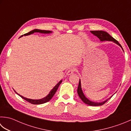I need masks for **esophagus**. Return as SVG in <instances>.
Returning a JSON list of instances; mask_svg holds the SVG:
<instances>
[{"mask_svg": "<svg viewBox=\"0 0 131 131\" xmlns=\"http://www.w3.org/2000/svg\"><path fill=\"white\" fill-rule=\"evenodd\" d=\"M74 71V69H69V70L67 71V73H66V75H71V74H73Z\"/></svg>", "mask_w": 131, "mask_h": 131, "instance_id": "34e87169", "label": "esophagus"}]
</instances>
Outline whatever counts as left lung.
<instances>
[{"label": "left lung", "mask_w": 131, "mask_h": 131, "mask_svg": "<svg viewBox=\"0 0 131 131\" xmlns=\"http://www.w3.org/2000/svg\"><path fill=\"white\" fill-rule=\"evenodd\" d=\"M90 32L92 34H93L95 36L98 37L99 38V39L101 40V41H112L114 43H116L117 45L120 46V47L122 48V50H123V49L121 45L120 44L119 42L115 40V38L112 37L111 36H110L107 32H105V31H103V30H92V31H90ZM123 52H124V50H123ZM77 93H78L79 98L81 99L82 101L84 103L90 105V106H102V105L104 104L107 101H108V99H110L112 96V95L108 99L105 100L104 101L102 102H93L91 101H90V100L88 98H86V96L84 95L83 93V91H82V88H81V79H79V84H78V89H77Z\"/></svg>", "instance_id": "left-lung-1"}]
</instances>
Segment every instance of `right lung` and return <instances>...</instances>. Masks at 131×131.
<instances>
[{
	"instance_id": "right-lung-1",
	"label": "right lung",
	"mask_w": 131,
	"mask_h": 131,
	"mask_svg": "<svg viewBox=\"0 0 131 131\" xmlns=\"http://www.w3.org/2000/svg\"><path fill=\"white\" fill-rule=\"evenodd\" d=\"M35 32L43 33V34H49V33H52V31H50V30H40V29H35L33 30H31V31H30L29 32H28L27 33H25V34H24V35H22L21 36H20L19 38L23 36L30 35L31 34H33V33H34ZM62 80H61L57 84H56V85L54 87L53 89H52V90H50V91L49 92V93L48 94V95H47L45 97H44L43 98L40 99H32L25 98V97L20 95V94L17 93L15 90L14 91H15V93H16L18 95H19L20 97H21L23 99H24V100H25V101L28 102H29V103H30L31 104H41L47 103V102L49 101L52 98V97L54 96V95L55 93H56V91H57L59 86H60V84L61 83H62Z\"/></svg>"
}]
</instances>
